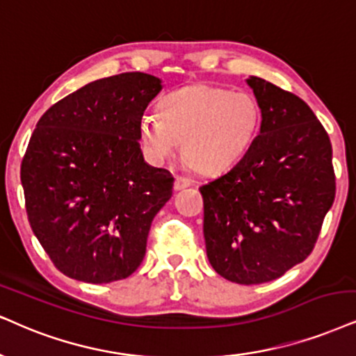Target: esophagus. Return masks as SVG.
Listing matches in <instances>:
<instances>
[{
	"label": "esophagus",
	"mask_w": 356,
	"mask_h": 356,
	"mask_svg": "<svg viewBox=\"0 0 356 356\" xmlns=\"http://www.w3.org/2000/svg\"><path fill=\"white\" fill-rule=\"evenodd\" d=\"M191 185V181H190V179H188V178H185V177H179V175H178V177L177 178H175V190H183V188H188V186H190Z\"/></svg>",
	"instance_id": "obj_1"
}]
</instances>
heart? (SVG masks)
<instances>
[{"mask_svg": "<svg viewBox=\"0 0 356 356\" xmlns=\"http://www.w3.org/2000/svg\"><path fill=\"white\" fill-rule=\"evenodd\" d=\"M261 124V105L251 92L195 84L165 95L160 115H143L138 135L155 163L171 160L183 142L188 163L203 173H218L248 153Z\"/></svg>", "mask_w": 356, "mask_h": 356, "instance_id": "obj_1", "label": "heart"}]
</instances>
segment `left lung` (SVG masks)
Returning a JSON list of instances; mask_svg holds the SVG:
<instances>
[{"mask_svg":"<svg viewBox=\"0 0 356 356\" xmlns=\"http://www.w3.org/2000/svg\"><path fill=\"white\" fill-rule=\"evenodd\" d=\"M261 134L229 171L200 188L206 252L236 284H264L305 261L335 200L328 134L300 97L248 79Z\"/></svg>","mask_w":356,"mask_h":356,"instance_id":"1","label":"left lung"}]
</instances>
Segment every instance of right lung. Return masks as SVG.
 <instances>
[{"mask_svg":"<svg viewBox=\"0 0 356 356\" xmlns=\"http://www.w3.org/2000/svg\"><path fill=\"white\" fill-rule=\"evenodd\" d=\"M161 81L143 72L99 79L39 118L21 163L26 213L67 277L108 284L142 264L155 214L173 195L168 170L140 150L138 125Z\"/></svg>","mask_w":356,"mask_h":356,"instance_id":"right-lung-1","label":"right lung"}]
</instances>
